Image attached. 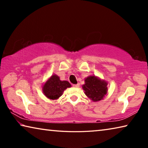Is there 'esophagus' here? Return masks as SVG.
Masks as SVG:
<instances>
[{"label": "esophagus", "mask_w": 148, "mask_h": 148, "mask_svg": "<svg viewBox=\"0 0 148 148\" xmlns=\"http://www.w3.org/2000/svg\"><path fill=\"white\" fill-rule=\"evenodd\" d=\"M73 87H79V84H74V85H73Z\"/></svg>", "instance_id": "esophagus-1"}]
</instances>
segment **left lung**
<instances>
[{
    "instance_id": "obj_1",
    "label": "left lung",
    "mask_w": 148,
    "mask_h": 148,
    "mask_svg": "<svg viewBox=\"0 0 148 148\" xmlns=\"http://www.w3.org/2000/svg\"><path fill=\"white\" fill-rule=\"evenodd\" d=\"M108 83L95 76H89L85 78V84L82 86L87 97L94 102L103 99L108 92Z\"/></svg>"
}]
</instances>
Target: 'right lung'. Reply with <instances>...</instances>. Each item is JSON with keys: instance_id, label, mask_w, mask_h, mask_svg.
<instances>
[{"instance_id": "1", "label": "right lung", "mask_w": 148, "mask_h": 148, "mask_svg": "<svg viewBox=\"0 0 148 148\" xmlns=\"http://www.w3.org/2000/svg\"><path fill=\"white\" fill-rule=\"evenodd\" d=\"M71 85L68 81H61L59 77L53 74L47 80L42 87V91L47 98L57 100L62 95V92Z\"/></svg>"}]
</instances>
